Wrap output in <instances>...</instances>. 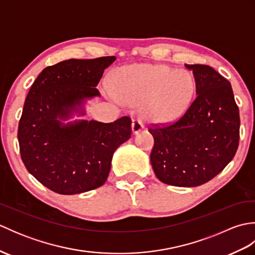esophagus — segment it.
Instances as JSON below:
<instances>
[{
	"label": "esophagus",
	"instance_id": "obj_1",
	"mask_svg": "<svg viewBox=\"0 0 255 255\" xmlns=\"http://www.w3.org/2000/svg\"><path fill=\"white\" fill-rule=\"evenodd\" d=\"M131 128H132L133 133H138L139 131H141L143 129V123L141 119H133L131 124Z\"/></svg>",
	"mask_w": 255,
	"mask_h": 255
}]
</instances>
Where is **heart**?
I'll list each match as a JSON object with an SVG mask.
<instances>
[{
    "label": "heart",
    "mask_w": 255,
    "mask_h": 255,
    "mask_svg": "<svg viewBox=\"0 0 255 255\" xmlns=\"http://www.w3.org/2000/svg\"><path fill=\"white\" fill-rule=\"evenodd\" d=\"M114 90L127 103L143 102L142 115L155 123L172 122L185 112L195 91L187 71L169 67L136 64L123 69L114 80Z\"/></svg>",
    "instance_id": "b5f03b06"
}]
</instances>
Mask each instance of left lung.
<instances>
[{
  "label": "left lung",
  "mask_w": 255,
  "mask_h": 255,
  "mask_svg": "<svg viewBox=\"0 0 255 255\" xmlns=\"http://www.w3.org/2000/svg\"><path fill=\"white\" fill-rule=\"evenodd\" d=\"M192 70L196 99L185 114L167 126H154L150 154L162 183L194 187L210 181L234 159L239 145L240 116L230 82L206 64Z\"/></svg>",
  "instance_id": "left-lung-1"
}]
</instances>
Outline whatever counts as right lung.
I'll use <instances>...</instances> for the list:
<instances>
[{
	"label": "right lung",
	"mask_w": 255,
	"mask_h": 255,
	"mask_svg": "<svg viewBox=\"0 0 255 255\" xmlns=\"http://www.w3.org/2000/svg\"><path fill=\"white\" fill-rule=\"evenodd\" d=\"M116 58L69 59L47 67L27 94L18 124V143L27 171L42 185L62 195L102 186L115 150L130 138L131 119L114 123L63 121L79 113L96 89L104 70Z\"/></svg>",
	"instance_id": "add662e5"
}]
</instances>
